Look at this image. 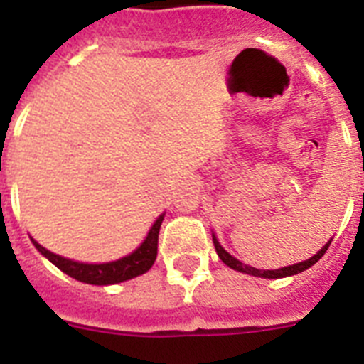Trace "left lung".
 Returning <instances> with one entry per match:
<instances>
[{
	"mask_svg": "<svg viewBox=\"0 0 364 364\" xmlns=\"http://www.w3.org/2000/svg\"><path fill=\"white\" fill-rule=\"evenodd\" d=\"M333 239H329L328 242L323 244L322 248L318 250V252L314 253L313 257L305 259V261L301 262H294V264H289V267H283V268H277V270H259V268H253L250 267V264H244L242 261H239L237 257H233L231 253L225 252L224 246L218 242V239H216V235L213 233V244H215V250L216 253H218V257L222 259V262H224L225 267L233 268V270L237 272H242V274H248V276H255V277H264V279H279V277H289V276H296V274H300V272L307 270V268H311L314 264V262H318L320 259H322V255L326 253V250L329 248V244H331Z\"/></svg>",
	"mask_w": 364,
	"mask_h": 364,
	"instance_id": "8db88e82",
	"label": "left lung"
}]
</instances>
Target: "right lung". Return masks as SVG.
<instances>
[{
    "label": "right lung",
    "mask_w": 364,
    "mask_h": 364,
    "mask_svg": "<svg viewBox=\"0 0 364 364\" xmlns=\"http://www.w3.org/2000/svg\"><path fill=\"white\" fill-rule=\"evenodd\" d=\"M164 215H159L154 225L149 228L146 239L142 240L139 248L127 253L125 257L116 259V261L109 262H81L73 261V259L63 257L57 253L50 252L44 248L42 244L36 242L31 237V242L41 255H44L50 262H53L55 267L64 272L66 276L73 277V279L81 281V283H88V285H114V283H122V281L133 279L136 276H142L149 268L154 267L155 259H157V240H159V229L163 224Z\"/></svg>",
    "instance_id": "right-lung-1"
}]
</instances>
